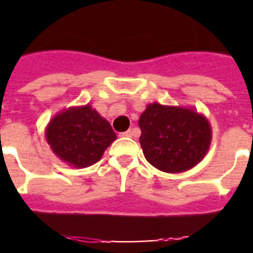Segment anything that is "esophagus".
Wrapping results in <instances>:
<instances>
[{
    "label": "esophagus",
    "mask_w": 253,
    "mask_h": 253,
    "mask_svg": "<svg viewBox=\"0 0 253 253\" xmlns=\"http://www.w3.org/2000/svg\"><path fill=\"white\" fill-rule=\"evenodd\" d=\"M122 136H126V138H132V136H135V131L134 130H127L125 131V132H122Z\"/></svg>",
    "instance_id": "obj_1"
}]
</instances>
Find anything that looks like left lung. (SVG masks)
Returning <instances> with one entry per match:
<instances>
[{
	"label": "left lung",
	"mask_w": 253,
	"mask_h": 253,
	"mask_svg": "<svg viewBox=\"0 0 253 253\" xmlns=\"http://www.w3.org/2000/svg\"><path fill=\"white\" fill-rule=\"evenodd\" d=\"M139 138L147 162L167 173L185 172L206 156L211 127L193 107L147 105L139 118Z\"/></svg>",
	"instance_id": "obj_1"
}]
</instances>
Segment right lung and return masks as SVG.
<instances>
[{"instance_id":"add662e5","label":"right lung","mask_w":253,"mask_h":253,"mask_svg":"<svg viewBox=\"0 0 253 253\" xmlns=\"http://www.w3.org/2000/svg\"><path fill=\"white\" fill-rule=\"evenodd\" d=\"M115 139L110 123L89 103L61 110L45 127V140L53 154L73 168L99 162Z\"/></svg>"}]
</instances>
